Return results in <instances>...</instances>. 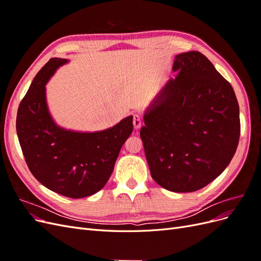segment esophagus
<instances>
[{
	"label": "esophagus",
	"mask_w": 261,
	"mask_h": 261,
	"mask_svg": "<svg viewBox=\"0 0 261 261\" xmlns=\"http://www.w3.org/2000/svg\"><path fill=\"white\" fill-rule=\"evenodd\" d=\"M141 124H143V122H141V118L139 117V115H137V114L134 115V118H133L134 128H135V129H139V128L141 127Z\"/></svg>",
	"instance_id": "esophagus-1"
}]
</instances>
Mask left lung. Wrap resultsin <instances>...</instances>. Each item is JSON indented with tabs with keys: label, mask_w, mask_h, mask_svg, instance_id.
Segmentation results:
<instances>
[{
	"label": "left lung",
	"mask_w": 261,
	"mask_h": 261,
	"mask_svg": "<svg viewBox=\"0 0 261 261\" xmlns=\"http://www.w3.org/2000/svg\"><path fill=\"white\" fill-rule=\"evenodd\" d=\"M172 69L178 74L147 108L140 137L155 183L191 193L230 164L240 140V108L230 83L200 52L177 54Z\"/></svg>",
	"instance_id": "8db88e82"
}]
</instances>
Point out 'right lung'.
Returning a JSON list of instances; mask_svg holds the SVG:
<instances>
[{
	"instance_id": "right-lung-1",
	"label": "right lung",
	"mask_w": 261,
	"mask_h": 261,
	"mask_svg": "<svg viewBox=\"0 0 261 261\" xmlns=\"http://www.w3.org/2000/svg\"><path fill=\"white\" fill-rule=\"evenodd\" d=\"M66 63V59L53 58L39 70L19 105L16 130L33 175L50 191L76 199L105 187L122 146L133 132V116L99 132H76L59 126L46 103L45 85Z\"/></svg>"
}]
</instances>
